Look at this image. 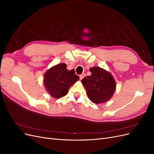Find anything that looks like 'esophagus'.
<instances>
[{"label":"esophagus","instance_id":"esophagus-1","mask_svg":"<svg viewBox=\"0 0 154 154\" xmlns=\"http://www.w3.org/2000/svg\"><path fill=\"white\" fill-rule=\"evenodd\" d=\"M85 73H82V74H80V80H82V79L85 77Z\"/></svg>","mask_w":154,"mask_h":154}]
</instances>
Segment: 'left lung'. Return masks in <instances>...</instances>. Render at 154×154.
<instances>
[{
  "label": "left lung",
  "mask_w": 154,
  "mask_h": 154,
  "mask_svg": "<svg viewBox=\"0 0 154 154\" xmlns=\"http://www.w3.org/2000/svg\"><path fill=\"white\" fill-rule=\"evenodd\" d=\"M91 75L82 79L87 96L95 103L108 101L114 94L116 82L111 74L99 67L90 69Z\"/></svg>",
  "instance_id": "obj_1"
}]
</instances>
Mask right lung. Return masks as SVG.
<instances>
[{
  "label": "right lung",
  "mask_w": 154,
  "mask_h": 154,
  "mask_svg": "<svg viewBox=\"0 0 154 154\" xmlns=\"http://www.w3.org/2000/svg\"><path fill=\"white\" fill-rule=\"evenodd\" d=\"M66 63H60L49 69L44 74V85L51 96L59 98L68 92L69 88L79 80L74 69L69 71Z\"/></svg>",
  "instance_id": "right-lung-1"
}]
</instances>
